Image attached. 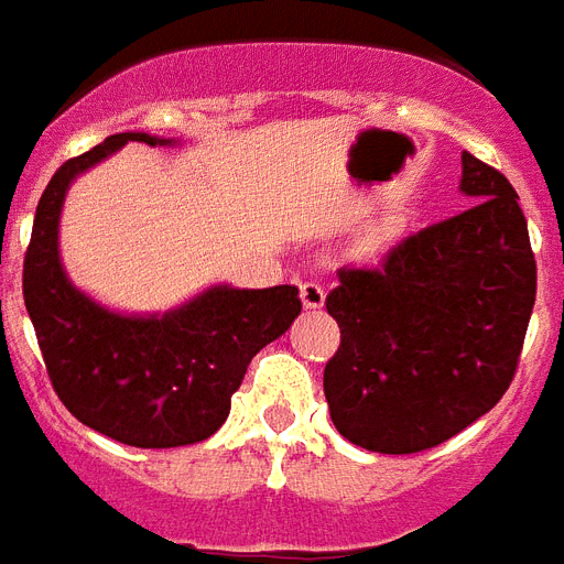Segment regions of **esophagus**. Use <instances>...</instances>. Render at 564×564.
Masks as SVG:
<instances>
[{
    "instance_id": "34e87169",
    "label": "esophagus",
    "mask_w": 564,
    "mask_h": 564,
    "mask_svg": "<svg viewBox=\"0 0 564 564\" xmlns=\"http://www.w3.org/2000/svg\"><path fill=\"white\" fill-rule=\"evenodd\" d=\"M300 300H303V305L308 311H317L326 303V291L319 285H314V282H303V285H300Z\"/></svg>"
}]
</instances>
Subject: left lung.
Here are the masks:
<instances>
[{
  "label": "left lung",
  "instance_id": "left-lung-1",
  "mask_svg": "<svg viewBox=\"0 0 564 564\" xmlns=\"http://www.w3.org/2000/svg\"><path fill=\"white\" fill-rule=\"evenodd\" d=\"M466 212L340 268L326 296L340 346L326 364L332 422L378 454L452 440L501 402L535 303V259L516 188L463 151Z\"/></svg>",
  "mask_w": 564,
  "mask_h": 564
}]
</instances>
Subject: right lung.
Listing matches in <instances>:
<instances>
[{"label":"right lung","instance_id":"right-lung-1","mask_svg":"<svg viewBox=\"0 0 564 564\" xmlns=\"http://www.w3.org/2000/svg\"><path fill=\"white\" fill-rule=\"evenodd\" d=\"M128 142L180 145L116 133L63 162L37 204L22 296L54 393L72 416L133 448L195 445L227 422L253 355L285 335L303 303L294 285H212L165 314H121L72 285L57 241L66 192Z\"/></svg>","mask_w":564,"mask_h":564}]
</instances>
